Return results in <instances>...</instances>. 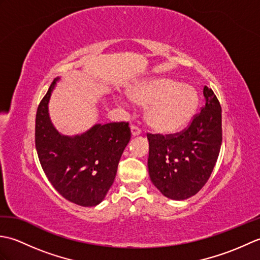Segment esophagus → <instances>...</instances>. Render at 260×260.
I'll return each instance as SVG.
<instances>
[{
	"mask_svg": "<svg viewBox=\"0 0 260 260\" xmlns=\"http://www.w3.org/2000/svg\"><path fill=\"white\" fill-rule=\"evenodd\" d=\"M131 132H132V136H139L141 134V129L135 125L131 127Z\"/></svg>",
	"mask_w": 260,
	"mask_h": 260,
	"instance_id": "1",
	"label": "esophagus"
}]
</instances>
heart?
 I'll return each instance as SVG.
<instances>
[{
	"label": "heart",
	"mask_w": 260,
	"mask_h": 260,
	"mask_svg": "<svg viewBox=\"0 0 260 260\" xmlns=\"http://www.w3.org/2000/svg\"><path fill=\"white\" fill-rule=\"evenodd\" d=\"M127 96L135 104L147 106L146 123L161 134H173L183 129L199 105L194 88L170 78L137 82L128 88Z\"/></svg>",
	"instance_id": "b5f03b06"
}]
</instances>
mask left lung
I'll return each mask as SVG.
<instances>
[{
    "label": "left lung",
    "instance_id": "obj_1",
    "mask_svg": "<svg viewBox=\"0 0 260 260\" xmlns=\"http://www.w3.org/2000/svg\"><path fill=\"white\" fill-rule=\"evenodd\" d=\"M206 105L180 133L147 134L148 174L159 192L172 200H185L207 183L222 142L221 106L212 89L203 88Z\"/></svg>",
    "mask_w": 260,
    "mask_h": 260
}]
</instances>
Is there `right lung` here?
Returning <instances> with one entry per match:
<instances>
[{
  "mask_svg": "<svg viewBox=\"0 0 260 260\" xmlns=\"http://www.w3.org/2000/svg\"><path fill=\"white\" fill-rule=\"evenodd\" d=\"M49 87L36 116V148L48 180L68 201L81 207L101 203L113 185L121 154L131 140L128 123L96 124L75 136L60 134L48 105L56 82Z\"/></svg>",
  "mask_w": 260,
  "mask_h": 260,
  "instance_id": "1",
  "label": "right lung"
}]
</instances>
